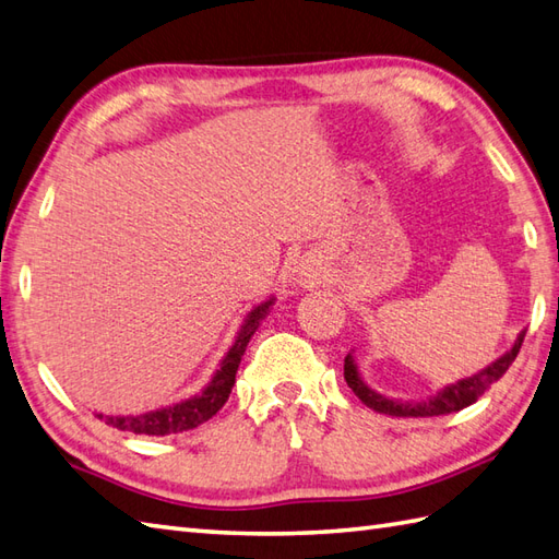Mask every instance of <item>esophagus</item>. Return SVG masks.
I'll return each instance as SVG.
<instances>
[{
  "label": "esophagus",
  "mask_w": 559,
  "mask_h": 559,
  "mask_svg": "<svg viewBox=\"0 0 559 559\" xmlns=\"http://www.w3.org/2000/svg\"><path fill=\"white\" fill-rule=\"evenodd\" d=\"M309 281H311V274H307V271H300V274H297V278H295L297 285H307Z\"/></svg>",
  "instance_id": "obj_1"
}]
</instances>
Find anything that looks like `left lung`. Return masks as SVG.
Segmentation results:
<instances>
[{"mask_svg":"<svg viewBox=\"0 0 559 559\" xmlns=\"http://www.w3.org/2000/svg\"><path fill=\"white\" fill-rule=\"evenodd\" d=\"M524 335H526V329L519 331L516 341L512 343L508 353L500 355L496 361H490V365L484 367L481 371L466 376V379H460L455 383H448L424 400H400V397H388L379 391H373V388L361 379L359 367L353 355L355 349H349V355L345 357V381L367 407H371L379 414H391V417H440V414H452L474 405V402L481 397L492 383L500 381L502 373L508 371L514 361L519 347H522Z\"/></svg>","mask_w":559,"mask_h":559,"instance_id":"obj_1","label":"left lung"}]
</instances>
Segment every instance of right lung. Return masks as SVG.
<instances>
[{"label": "right lung", "mask_w": 559, "mask_h": 559, "mask_svg": "<svg viewBox=\"0 0 559 559\" xmlns=\"http://www.w3.org/2000/svg\"><path fill=\"white\" fill-rule=\"evenodd\" d=\"M274 302H276V297L271 295L264 302L252 307L250 314L242 321L236 341H233L224 359L218 361V369L214 371L210 383H206L200 393H194V395L183 397L178 402H171V405H162L157 409H150V412H140V414L95 412V417L102 419L104 424L119 428V431H131V433H142V436L183 433V431H190V428H198L204 421H210L214 414L226 405V400L233 391V383H236V373H238L245 349H248V343L252 341L257 329L262 326V321L269 317V311H271V307H274Z\"/></svg>", "instance_id": "add662e5"}]
</instances>
